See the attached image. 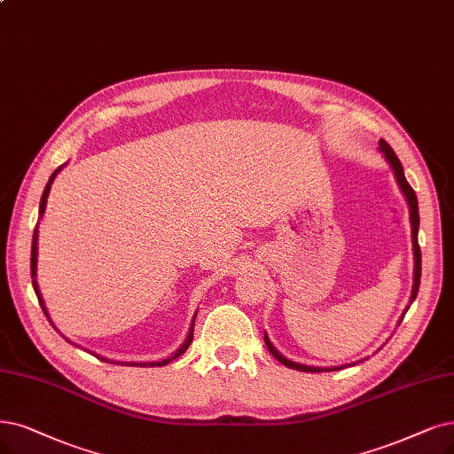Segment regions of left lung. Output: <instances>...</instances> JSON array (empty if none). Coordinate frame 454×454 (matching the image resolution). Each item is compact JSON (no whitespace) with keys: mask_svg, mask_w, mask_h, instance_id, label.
<instances>
[{"mask_svg":"<svg viewBox=\"0 0 454 454\" xmlns=\"http://www.w3.org/2000/svg\"><path fill=\"white\" fill-rule=\"evenodd\" d=\"M380 151L384 153L386 160L389 161L391 169L395 171V176H396V183L398 186H401L406 201L410 205V222H411V244H413V259H415V271H413V290H411V296H410V301L415 300L417 293H419V283H421V247H419V242H417V232H419V207H417V195L413 192V188L408 184V180L404 176V171H403V166H401V160L396 158L395 151L389 147V143L380 139ZM264 342H266V348L270 350V354L274 356L279 364H283L285 367L288 369H296V371H301V372H322V371H337L340 367H333V369H322V367H307V365H301V364H294V361H290L286 357H283L276 348L274 344L270 342L268 335L264 333Z\"/></svg>","mask_w":454,"mask_h":454,"instance_id":"8db88e82","label":"left lung"}]
</instances>
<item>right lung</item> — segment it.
I'll use <instances>...</instances> for the list:
<instances>
[{
  "label": "right lung",
  "mask_w": 454,
  "mask_h": 454,
  "mask_svg": "<svg viewBox=\"0 0 454 454\" xmlns=\"http://www.w3.org/2000/svg\"><path fill=\"white\" fill-rule=\"evenodd\" d=\"M61 169V168H59ZM59 169H56L51 173V176H50V180H48V184H46V188H44V192H43V197H41V207H39V215H43L44 214V208H46V199H48V193H50V188H51V183H53V178H56V175L59 173ZM37 227H39V223H37ZM37 227H35V232H33V242H31V278H33V288H35V294H37V298H39V303H41V307H43V311H44V315L48 317V313H46V307H44V301H43V298H41V293H39V285H37V281H35V276H37V239H39V231H37ZM48 320H50V317H48ZM51 322V320H50ZM192 340H193V325L190 328V333H188V337H186V340H184V344L183 347H180L173 356H169V357H166V359H161V361H153V364H121V365H130V367H161V365H168L169 361H173V359H176L178 356H183L186 350H188V347L192 344ZM98 359H102V361H107V359H104V357H100V356H97ZM112 364V361H110Z\"/></svg>",
  "instance_id": "right-lung-1"
}]
</instances>
